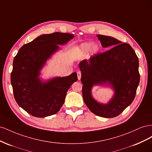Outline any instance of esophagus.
Returning <instances> with one entry per match:
<instances>
[{
	"label": "esophagus",
	"instance_id": "34e87169",
	"mask_svg": "<svg viewBox=\"0 0 152 152\" xmlns=\"http://www.w3.org/2000/svg\"><path fill=\"white\" fill-rule=\"evenodd\" d=\"M77 77H78V79H79V80H80L81 79V72L80 71L77 72Z\"/></svg>",
	"mask_w": 152,
	"mask_h": 152
}]
</instances>
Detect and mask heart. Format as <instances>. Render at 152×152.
Here are the masks:
<instances>
[{"instance_id":"b5f03b06","label":"heart","mask_w":152,"mask_h":152,"mask_svg":"<svg viewBox=\"0 0 152 152\" xmlns=\"http://www.w3.org/2000/svg\"><path fill=\"white\" fill-rule=\"evenodd\" d=\"M80 50L82 53L86 54L88 53L90 50L93 53H96L99 51V47L98 44H93L92 42H85L82 44L80 45Z\"/></svg>"}]
</instances>
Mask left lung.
<instances>
[{"label": "left lung", "mask_w": 152, "mask_h": 152, "mask_svg": "<svg viewBox=\"0 0 152 152\" xmlns=\"http://www.w3.org/2000/svg\"><path fill=\"white\" fill-rule=\"evenodd\" d=\"M103 48L113 47L79 63L82 96L91 112L104 118L120 115L134 100L140 83L139 61L131 45L112 37L97 35ZM94 85L111 86L115 93L107 104L98 103L91 96Z\"/></svg>", "instance_id": "8db88e82"}]
</instances>
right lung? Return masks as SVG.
I'll return each mask as SVG.
<instances>
[{"label":"right lung","mask_w":152,"mask_h":152,"mask_svg":"<svg viewBox=\"0 0 152 152\" xmlns=\"http://www.w3.org/2000/svg\"><path fill=\"white\" fill-rule=\"evenodd\" d=\"M74 37L67 33L54 32L39 36L20 48L14 58L11 82L16 102L35 117H45L59 111L66 93L74 82L77 73L54 77L46 82L39 78L40 70L55 52L58 45H64Z\"/></svg>","instance_id":"add662e5"}]
</instances>
